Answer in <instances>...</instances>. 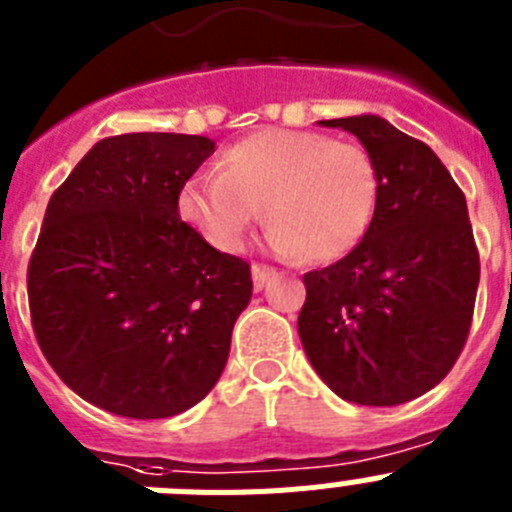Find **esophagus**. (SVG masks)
I'll list each match as a JSON object with an SVG mask.
<instances>
[{"mask_svg": "<svg viewBox=\"0 0 512 512\" xmlns=\"http://www.w3.org/2000/svg\"><path fill=\"white\" fill-rule=\"evenodd\" d=\"M277 274L274 266H266V264H253L251 266V277H253V287L256 289H264L269 284V279Z\"/></svg>", "mask_w": 512, "mask_h": 512, "instance_id": "34e87169", "label": "esophagus"}]
</instances>
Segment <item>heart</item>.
Listing matches in <instances>:
<instances>
[{
  "label": "heart",
  "mask_w": 512,
  "mask_h": 512,
  "mask_svg": "<svg viewBox=\"0 0 512 512\" xmlns=\"http://www.w3.org/2000/svg\"><path fill=\"white\" fill-rule=\"evenodd\" d=\"M379 205V171L354 140L315 130L269 128L220 156V174L194 176L179 215L220 251H238L266 210L271 243L305 264L354 251Z\"/></svg>",
  "instance_id": "heart-1"
}]
</instances>
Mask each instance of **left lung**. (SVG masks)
Segmentation results:
<instances>
[{
    "label": "left lung",
    "mask_w": 512,
    "mask_h": 512,
    "mask_svg": "<svg viewBox=\"0 0 512 512\" xmlns=\"http://www.w3.org/2000/svg\"><path fill=\"white\" fill-rule=\"evenodd\" d=\"M356 135L379 171L364 241L307 271L297 330L338 397L392 408L433 390L467 343L479 287L467 200L441 158L377 115L320 120Z\"/></svg>",
    "instance_id": "8db88e82"
}]
</instances>
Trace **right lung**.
<instances>
[{
    "label": "right lung",
    "instance_id": "obj_1",
    "mask_svg": "<svg viewBox=\"0 0 512 512\" xmlns=\"http://www.w3.org/2000/svg\"><path fill=\"white\" fill-rule=\"evenodd\" d=\"M212 153L205 135H112L48 202L27 266L35 338L107 413L171 418L223 374L251 266L179 217L184 184Z\"/></svg>",
    "mask_w": 512,
    "mask_h": 512
}]
</instances>
